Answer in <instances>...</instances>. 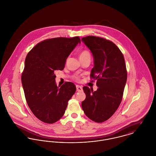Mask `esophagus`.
I'll use <instances>...</instances> for the list:
<instances>
[{"mask_svg":"<svg viewBox=\"0 0 156 156\" xmlns=\"http://www.w3.org/2000/svg\"><path fill=\"white\" fill-rule=\"evenodd\" d=\"M76 89H77V91H78V92H81L83 90L82 87L79 86V85H76Z\"/></svg>","mask_w":156,"mask_h":156,"instance_id":"34e87169","label":"esophagus"}]
</instances>
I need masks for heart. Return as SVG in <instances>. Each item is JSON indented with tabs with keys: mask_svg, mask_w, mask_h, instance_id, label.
<instances>
[{
	"mask_svg": "<svg viewBox=\"0 0 156 156\" xmlns=\"http://www.w3.org/2000/svg\"><path fill=\"white\" fill-rule=\"evenodd\" d=\"M79 57H80V58H85V57H91V54H90V52L88 50H83L80 52ZM74 79L76 80H78L79 79V77L77 76H76L74 77Z\"/></svg>",
	"mask_w": 156,
	"mask_h": 156,
	"instance_id": "obj_1",
	"label": "heart"
}]
</instances>
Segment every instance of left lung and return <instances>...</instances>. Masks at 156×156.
<instances>
[{
	"mask_svg": "<svg viewBox=\"0 0 156 156\" xmlns=\"http://www.w3.org/2000/svg\"><path fill=\"white\" fill-rule=\"evenodd\" d=\"M82 41L93 55L94 66L90 77L97 80L98 87L96 91L83 87L86 98L82 107L89 119L102 123L114 114L122 102L127 79L125 61L122 52L111 41L93 36Z\"/></svg>",
	"mask_w": 156,
	"mask_h": 156,
	"instance_id": "1",
	"label": "left lung"
}]
</instances>
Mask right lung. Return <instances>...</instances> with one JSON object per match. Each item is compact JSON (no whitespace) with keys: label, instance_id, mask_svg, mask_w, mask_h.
Here are the masks:
<instances>
[{"label":"right lung","instance_id":"right-lung-1","mask_svg":"<svg viewBox=\"0 0 156 156\" xmlns=\"http://www.w3.org/2000/svg\"><path fill=\"white\" fill-rule=\"evenodd\" d=\"M80 42L79 36L48 39L27 55L21 76L26 101L33 114L44 123H54L60 119L76 91L69 82L58 88L54 72L63 69L67 57Z\"/></svg>","mask_w":156,"mask_h":156}]
</instances>
